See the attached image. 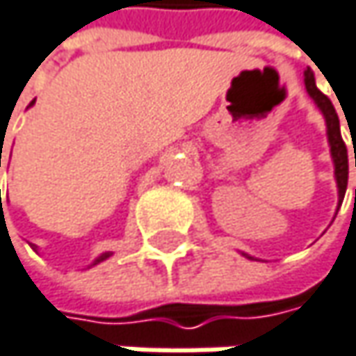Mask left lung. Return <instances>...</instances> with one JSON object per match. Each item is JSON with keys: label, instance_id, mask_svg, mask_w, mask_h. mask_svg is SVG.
Wrapping results in <instances>:
<instances>
[{"label": "left lung", "instance_id": "1", "mask_svg": "<svg viewBox=\"0 0 356 356\" xmlns=\"http://www.w3.org/2000/svg\"><path fill=\"white\" fill-rule=\"evenodd\" d=\"M306 89L309 93V97L318 104V108L322 110L324 118H326V126H328V140H330V152L334 159V175H337V183H339V195L340 204L344 200V191H346V183H348V156H346V145L342 140L340 134V122L339 113L334 110L332 102L316 87L314 81V73L307 69L306 71ZM356 167V159H355Z\"/></svg>", "mask_w": 356, "mask_h": 356}]
</instances>
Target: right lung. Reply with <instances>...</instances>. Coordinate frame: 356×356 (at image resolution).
Segmentation results:
<instances>
[{"label":"right lung","instance_id":"add662e5","mask_svg":"<svg viewBox=\"0 0 356 356\" xmlns=\"http://www.w3.org/2000/svg\"><path fill=\"white\" fill-rule=\"evenodd\" d=\"M0 167H1V152H0ZM1 193V191H0ZM108 257H110V254H108V252H106V254H102V257H99V259H97V261H95V265H97V263H99V261H104V259H108Z\"/></svg>","mask_w":356,"mask_h":356}]
</instances>
